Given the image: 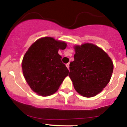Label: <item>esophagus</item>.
Instances as JSON below:
<instances>
[{"mask_svg": "<svg viewBox=\"0 0 127 127\" xmlns=\"http://www.w3.org/2000/svg\"><path fill=\"white\" fill-rule=\"evenodd\" d=\"M66 67H67L68 68V70H69V66H70V64H69V63L66 64Z\"/></svg>", "mask_w": 127, "mask_h": 127, "instance_id": "1", "label": "esophagus"}]
</instances>
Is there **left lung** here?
Instances as JSON below:
<instances>
[{"label": "left lung", "instance_id": "8db88e82", "mask_svg": "<svg viewBox=\"0 0 127 127\" xmlns=\"http://www.w3.org/2000/svg\"><path fill=\"white\" fill-rule=\"evenodd\" d=\"M74 60L70 64L69 76L74 89L85 97L99 94L109 83L113 63L108 55L92 43L75 46Z\"/></svg>", "mask_w": 127, "mask_h": 127}]
</instances>
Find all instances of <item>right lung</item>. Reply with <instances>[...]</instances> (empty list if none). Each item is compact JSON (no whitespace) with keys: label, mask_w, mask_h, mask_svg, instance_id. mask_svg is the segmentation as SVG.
I'll use <instances>...</instances> for the list:
<instances>
[{"label":"right lung","mask_w":127,"mask_h":127,"mask_svg":"<svg viewBox=\"0 0 127 127\" xmlns=\"http://www.w3.org/2000/svg\"><path fill=\"white\" fill-rule=\"evenodd\" d=\"M66 43L52 37L38 39L26 53L22 62L24 76L33 92L49 96L58 90L69 71L62 62L59 49Z\"/></svg>","instance_id":"obj_1"}]
</instances>
